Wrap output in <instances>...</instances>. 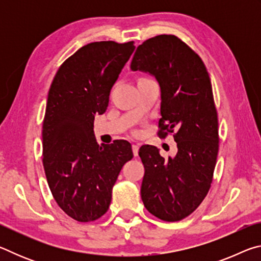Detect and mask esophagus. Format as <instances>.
<instances>
[{"label":"esophagus","mask_w":261,"mask_h":261,"mask_svg":"<svg viewBox=\"0 0 261 261\" xmlns=\"http://www.w3.org/2000/svg\"><path fill=\"white\" fill-rule=\"evenodd\" d=\"M132 152H134V155L135 156L138 155V152H139V145L138 144L132 145Z\"/></svg>","instance_id":"obj_1"}]
</instances>
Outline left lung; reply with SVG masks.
Listing matches in <instances>:
<instances>
[{
    "label": "left lung",
    "mask_w": 261,
    "mask_h": 261,
    "mask_svg": "<svg viewBox=\"0 0 261 261\" xmlns=\"http://www.w3.org/2000/svg\"><path fill=\"white\" fill-rule=\"evenodd\" d=\"M134 71L153 74L161 90L158 134H173L175 158L165 159L152 145L139 156L145 174L141 199L156 218L174 222L187 218L208 193L219 152V123L210 74L199 55L171 34H161L137 47Z\"/></svg>",
    "instance_id": "left-lung-1"
}]
</instances>
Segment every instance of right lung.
Segmentation results:
<instances>
[{
  "mask_svg": "<svg viewBox=\"0 0 261 261\" xmlns=\"http://www.w3.org/2000/svg\"><path fill=\"white\" fill-rule=\"evenodd\" d=\"M134 41L91 42L63 62L48 92L42 124V163L57 205L78 222L101 218L131 144L98 145L94 116L108 107L118 74L135 50Z\"/></svg>",
  "mask_w": 261,
  "mask_h": 261,
  "instance_id": "1",
  "label": "right lung"
}]
</instances>
